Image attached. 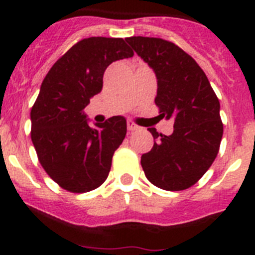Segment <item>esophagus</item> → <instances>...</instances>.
Listing matches in <instances>:
<instances>
[{"mask_svg":"<svg viewBox=\"0 0 255 255\" xmlns=\"http://www.w3.org/2000/svg\"><path fill=\"white\" fill-rule=\"evenodd\" d=\"M138 129H139L138 125H135L132 121H128V130H129V131H135V130H138Z\"/></svg>","mask_w":255,"mask_h":255,"instance_id":"34e87169","label":"esophagus"}]
</instances>
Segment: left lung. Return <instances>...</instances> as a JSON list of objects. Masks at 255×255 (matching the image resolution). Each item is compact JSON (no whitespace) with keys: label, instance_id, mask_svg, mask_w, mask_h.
Listing matches in <instances>:
<instances>
[{"label":"left lung","instance_id":"obj_1","mask_svg":"<svg viewBox=\"0 0 255 255\" xmlns=\"http://www.w3.org/2000/svg\"><path fill=\"white\" fill-rule=\"evenodd\" d=\"M126 42L157 76L154 102L159 116L175 121L171 135L149 129L155 141L141 155V167L157 188L185 190L217 157L224 134L220 101L203 70L175 43L149 37H130Z\"/></svg>","mask_w":255,"mask_h":255}]
</instances>
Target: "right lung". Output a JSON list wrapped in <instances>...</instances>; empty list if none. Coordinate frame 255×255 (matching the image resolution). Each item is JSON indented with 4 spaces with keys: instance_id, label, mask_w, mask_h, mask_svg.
Listing matches in <instances>:
<instances>
[{
    "instance_id": "right-lung-1",
    "label": "right lung",
    "mask_w": 255,
    "mask_h": 255,
    "mask_svg": "<svg viewBox=\"0 0 255 255\" xmlns=\"http://www.w3.org/2000/svg\"><path fill=\"white\" fill-rule=\"evenodd\" d=\"M134 52L123 38L91 37L74 44L51 67L31 107V141L42 167L62 189L87 193L106 181L126 135L123 116L92 128L84 108L103 87V74Z\"/></svg>"
}]
</instances>
